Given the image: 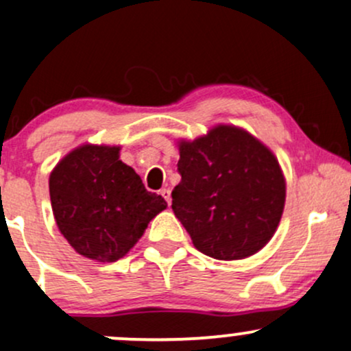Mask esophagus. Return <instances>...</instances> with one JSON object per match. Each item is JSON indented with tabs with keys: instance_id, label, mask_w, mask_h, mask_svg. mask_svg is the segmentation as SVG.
Here are the masks:
<instances>
[{
	"instance_id": "34e87169",
	"label": "esophagus",
	"mask_w": 351,
	"mask_h": 351,
	"mask_svg": "<svg viewBox=\"0 0 351 351\" xmlns=\"http://www.w3.org/2000/svg\"><path fill=\"white\" fill-rule=\"evenodd\" d=\"M160 193H161V197H163L165 200L168 202V205H171V191H169L168 188H163V190H161Z\"/></svg>"
}]
</instances>
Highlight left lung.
I'll list each match as a JSON object with an SVG mask.
<instances>
[{
  "label": "left lung",
  "instance_id": "obj_1",
  "mask_svg": "<svg viewBox=\"0 0 351 351\" xmlns=\"http://www.w3.org/2000/svg\"><path fill=\"white\" fill-rule=\"evenodd\" d=\"M182 182L171 208L205 256L239 261L272 239L286 202L278 158L245 129L217 124L193 141H178Z\"/></svg>",
  "mask_w": 351,
  "mask_h": 351
}]
</instances>
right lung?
Masks as SVG:
<instances>
[{
    "mask_svg": "<svg viewBox=\"0 0 351 351\" xmlns=\"http://www.w3.org/2000/svg\"><path fill=\"white\" fill-rule=\"evenodd\" d=\"M119 153L116 145H80L55 165L49 180L60 234L75 252L99 263L123 259L168 206Z\"/></svg>",
    "mask_w": 351,
    "mask_h": 351,
    "instance_id": "1",
    "label": "right lung"
}]
</instances>
